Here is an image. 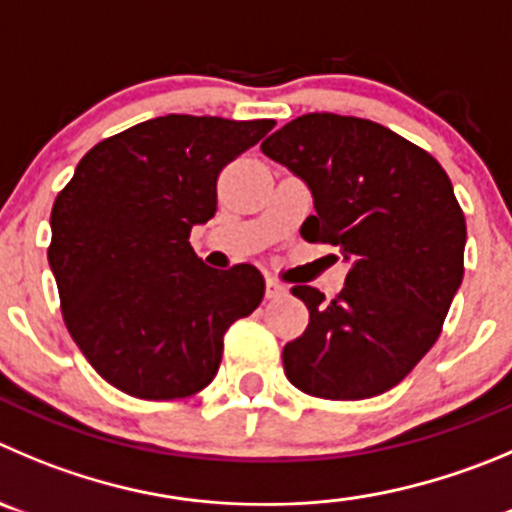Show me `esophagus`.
<instances>
[{
	"label": "esophagus",
	"instance_id": "obj_1",
	"mask_svg": "<svg viewBox=\"0 0 512 512\" xmlns=\"http://www.w3.org/2000/svg\"><path fill=\"white\" fill-rule=\"evenodd\" d=\"M285 293H288V288H285L283 283H278L275 278L265 280V295H267V298H283Z\"/></svg>",
	"mask_w": 512,
	"mask_h": 512
}]
</instances>
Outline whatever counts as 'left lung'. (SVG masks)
<instances>
[{
  "mask_svg": "<svg viewBox=\"0 0 512 512\" xmlns=\"http://www.w3.org/2000/svg\"><path fill=\"white\" fill-rule=\"evenodd\" d=\"M260 148L308 186L315 214L303 240L348 262L331 303L293 288L310 323L283 348L285 376L321 399L384 394L434 346L460 290L467 227L452 181L427 151L366 118L308 113Z\"/></svg>",
  "mask_w": 512,
  "mask_h": 512,
  "instance_id": "obj_1",
  "label": "left lung"
}]
</instances>
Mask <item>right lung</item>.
Wrapping results in <instances>:
<instances>
[{
	"instance_id": "1",
	"label": "right lung",
	"mask_w": 512,
	"mask_h": 512,
	"mask_svg": "<svg viewBox=\"0 0 512 512\" xmlns=\"http://www.w3.org/2000/svg\"><path fill=\"white\" fill-rule=\"evenodd\" d=\"M275 121L161 116L105 138L57 194L47 252L68 331L108 384L184 399L217 376L224 333L265 295L252 265L214 270L189 232L217 212V176Z\"/></svg>"
}]
</instances>
